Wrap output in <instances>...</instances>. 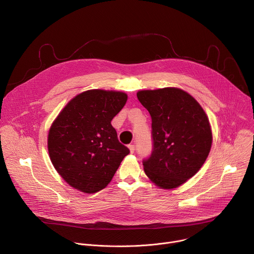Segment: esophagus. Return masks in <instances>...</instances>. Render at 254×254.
I'll list each match as a JSON object with an SVG mask.
<instances>
[{
    "label": "esophagus",
    "instance_id": "obj_1",
    "mask_svg": "<svg viewBox=\"0 0 254 254\" xmlns=\"http://www.w3.org/2000/svg\"><path fill=\"white\" fill-rule=\"evenodd\" d=\"M128 148H129V151H130L131 153H133V151H134V149H135L134 144H128Z\"/></svg>",
    "mask_w": 254,
    "mask_h": 254
}]
</instances>
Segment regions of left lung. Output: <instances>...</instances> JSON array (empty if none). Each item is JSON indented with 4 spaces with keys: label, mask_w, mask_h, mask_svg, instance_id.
Here are the masks:
<instances>
[{
    "label": "left lung",
    "mask_w": 254,
    "mask_h": 254,
    "mask_svg": "<svg viewBox=\"0 0 254 254\" xmlns=\"http://www.w3.org/2000/svg\"><path fill=\"white\" fill-rule=\"evenodd\" d=\"M137 99L151 117L152 151L142 161L157 187L176 189L202 166L212 143L208 118L200 105L177 88L139 91Z\"/></svg>",
    "instance_id": "1"
}]
</instances>
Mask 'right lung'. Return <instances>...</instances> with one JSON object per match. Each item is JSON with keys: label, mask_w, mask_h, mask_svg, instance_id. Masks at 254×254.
<instances>
[{"label": "right lung", "mask_w": 254, "mask_h": 254, "mask_svg": "<svg viewBox=\"0 0 254 254\" xmlns=\"http://www.w3.org/2000/svg\"><path fill=\"white\" fill-rule=\"evenodd\" d=\"M127 100L122 92L90 90L70 100L54 121L48 135L50 158L73 189L102 190L129 153L111 124Z\"/></svg>", "instance_id": "1"}]
</instances>
